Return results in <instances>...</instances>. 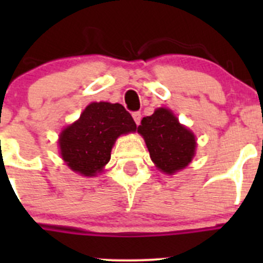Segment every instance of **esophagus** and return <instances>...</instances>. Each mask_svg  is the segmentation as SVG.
<instances>
[{
    "label": "esophagus",
    "mask_w": 263,
    "mask_h": 263,
    "mask_svg": "<svg viewBox=\"0 0 263 263\" xmlns=\"http://www.w3.org/2000/svg\"><path fill=\"white\" fill-rule=\"evenodd\" d=\"M132 117H134L136 124H140V122H141V112H134L132 113Z\"/></svg>",
    "instance_id": "34e87169"
}]
</instances>
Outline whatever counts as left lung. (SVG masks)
Listing matches in <instances>:
<instances>
[{
    "label": "left lung",
    "mask_w": 263,
    "mask_h": 263,
    "mask_svg": "<svg viewBox=\"0 0 263 263\" xmlns=\"http://www.w3.org/2000/svg\"><path fill=\"white\" fill-rule=\"evenodd\" d=\"M137 132L145 139L151 160L164 173L173 174L185 168L195 155V135L165 108L144 117Z\"/></svg>",
    "instance_id": "8db88e82"
}]
</instances>
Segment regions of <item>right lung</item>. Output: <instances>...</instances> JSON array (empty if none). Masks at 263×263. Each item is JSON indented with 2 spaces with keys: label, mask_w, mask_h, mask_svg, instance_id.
<instances>
[{
  "label": "right lung",
  "mask_w": 263,
  "mask_h": 263,
  "mask_svg": "<svg viewBox=\"0 0 263 263\" xmlns=\"http://www.w3.org/2000/svg\"><path fill=\"white\" fill-rule=\"evenodd\" d=\"M131 131L136 123L123 105L91 103L60 135L61 155L73 172L92 177L109 161L117 137Z\"/></svg>",
  "instance_id": "right-lung-1"
}]
</instances>
